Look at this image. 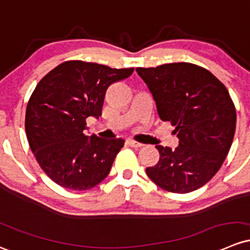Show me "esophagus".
Listing matches in <instances>:
<instances>
[{"mask_svg":"<svg viewBox=\"0 0 250 250\" xmlns=\"http://www.w3.org/2000/svg\"><path fill=\"white\" fill-rule=\"evenodd\" d=\"M127 144L129 146H132V147H136V148H139V147H143L144 146L143 144L138 143V141L133 140V139H127Z\"/></svg>","mask_w":250,"mask_h":250,"instance_id":"1","label":"esophagus"}]
</instances>
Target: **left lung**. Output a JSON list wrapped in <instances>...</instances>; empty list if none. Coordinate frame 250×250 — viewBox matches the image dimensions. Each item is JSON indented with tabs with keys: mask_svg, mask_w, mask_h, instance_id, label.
<instances>
[{
	"mask_svg": "<svg viewBox=\"0 0 250 250\" xmlns=\"http://www.w3.org/2000/svg\"><path fill=\"white\" fill-rule=\"evenodd\" d=\"M153 96L160 120L175 127L178 146H156L159 160L146 173L171 193L206 185L227 158L236 129V110L227 87L200 65L167 63L136 68Z\"/></svg>",
	"mask_w": 250,
	"mask_h": 250,
	"instance_id": "1",
	"label": "left lung"
}]
</instances>
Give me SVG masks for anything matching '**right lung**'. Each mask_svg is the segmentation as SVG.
<instances>
[{"mask_svg": "<svg viewBox=\"0 0 250 250\" xmlns=\"http://www.w3.org/2000/svg\"><path fill=\"white\" fill-rule=\"evenodd\" d=\"M133 72L67 61L39 81L26 107V136L38 164L55 183L87 190L109 175L125 140L85 135L86 118H99L107 87Z\"/></svg>", "mask_w": 250, "mask_h": 250, "instance_id": "right-lung-1", "label": "right lung"}]
</instances>
